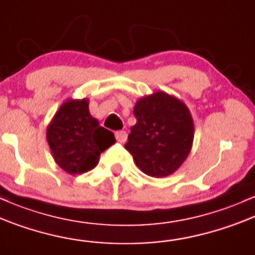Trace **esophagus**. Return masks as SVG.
Masks as SVG:
<instances>
[{
	"label": "esophagus",
	"mask_w": 255,
	"mask_h": 255,
	"mask_svg": "<svg viewBox=\"0 0 255 255\" xmlns=\"http://www.w3.org/2000/svg\"><path fill=\"white\" fill-rule=\"evenodd\" d=\"M114 136H116V139L120 143H124L125 141H127V132H125L124 130H119V131H116L114 132Z\"/></svg>",
	"instance_id": "1"
}]
</instances>
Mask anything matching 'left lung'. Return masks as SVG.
<instances>
[{"label": "left lung", "mask_w": 255, "mask_h": 255, "mask_svg": "<svg viewBox=\"0 0 255 255\" xmlns=\"http://www.w3.org/2000/svg\"><path fill=\"white\" fill-rule=\"evenodd\" d=\"M136 124L125 144L136 165L151 177L173 173L187 159L194 124L183 102L162 91L142 97L133 108Z\"/></svg>", "instance_id": "1"}]
</instances>
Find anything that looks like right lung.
I'll list each match as a JSON object with an SVG mask.
<instances>
[{
  "instance_id": "right-lung-1",
  "label": "right lung",
  "mask_w": 255,
  "mask_h": 255,
  "mask_svg": "<svg viewBox=\"0 0 255 255\" xmlns=\"http://www.w3.org/2000/svg\"><path fill=\"white\" fill-rule=\"evenodd\" d=\"M88 100H68L48 127L53 158L71 174L84 173L99 161L102 151L116 143L113 132L99 127L89 113Z\"/></svg>"
}]
</instances>
